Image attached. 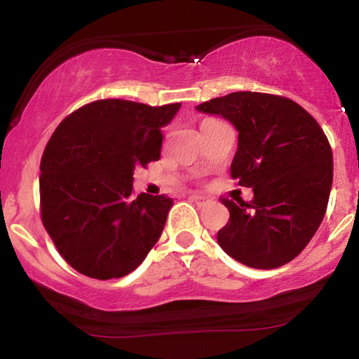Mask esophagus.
Segmentation results:
<instances>
[{"instance_id":"obj_1","label":"esophagus","mask_w":359,"mask_h":359,"mask_svg":"<svg viewBox=\"0 0 359 359\" xmlns=\"http://www.w3.org/2000/svg\"><path fill=\"white\" fill-rule=\"evenodd\" d=\"M191 199H192L196 204H205V203H208V197L199 196V194H192Z\"/></svg>"}]
</instances>
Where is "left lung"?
<instances>
[{
  "instance_id": "1",
  "label": "left lung",
  "mask_w": 359,
  "mask_h": 359,
  "mask_svg": "<svg viewBox=\"0 0 359 359\" xmlns=\"http://www.w3.org/2000/svg\"><path fill=\"white\" fill-rule=\"evenodd\" d=\"M197 111L219 114L238 130L231 177L253 189V201L222 199L229 221L217 243L251 269H278L312 240L332 185V150L323 128L297 102L240 90Z\"/></svg>"
}]
</instances>
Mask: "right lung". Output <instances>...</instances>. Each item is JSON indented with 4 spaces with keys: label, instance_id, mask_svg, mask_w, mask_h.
<instances>
[{
    "label": "right lung",
    "instance_id": "1",
    "mask_svg": "<svg viewBox=\"0 0 359 359\" xmlns=\"http://www.w3.org/2000/svg\"><path fill=\"white\" fill-rule=\"evenodd\" d=\"M179 108L100 100L55 128L40 162V214L74 270L125 277L158 241L174 199L133 197V170L160 158L162 128Z\"/></svg>",
    "mask_w": 359,
    "mask_h": 359
}]
</instances>
